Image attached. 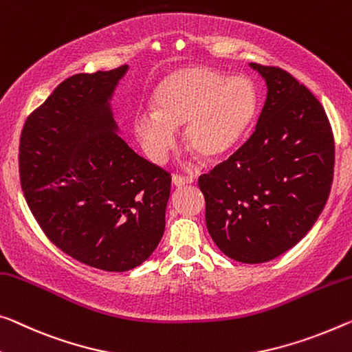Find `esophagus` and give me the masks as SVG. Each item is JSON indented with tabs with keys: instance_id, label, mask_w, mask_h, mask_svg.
<instances>
[{
	"instance_id": "esophagus-1",
	"label": "esophagus",
	"mask_w": 352,
	"mask_h": 352,
	"mask_svg": "<svg viewBox=\"0 0 352 352\" xmlns=\"http://www.w3.org/2000/svg\"><path fill=\"white\" fill-rule=\"evenodd\" d=\"M173 186L175 187H184V186H190V184H193V177L190 176V177H186V176H177V175H175L173 176Z\"/></svg>"
}]
</instances>
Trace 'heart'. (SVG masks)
Instances as JSON below:
<instances>
[{"label":"heart","instance_id":"1","mask_svg":"<svg viewBox=\"0 0 352 352\" xmlns=\"http://www.w3.org/2000/svg\"><path fill=\"white\" fill-rule=\"evenodd\" d=\"M151 113H138L132 131L143 153L162 164L175 146L182 126L184 143L199 157L214 162L234 153L255 127L259 93L247 77L187 66L171 70L149 94Z\"/></svg>","mask_w":352,"mask_h":352}]
</instances>
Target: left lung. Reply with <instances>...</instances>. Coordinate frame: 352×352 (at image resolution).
I'll return each mask as SVG.
<instances>
[{
    "mask_svg": "<svg viewBox=\"0 0 352 352\" xmlns=\"http://www.w3.org/2000/svg\"><path fill=\"white\" fill-rule=\"evenodd\" d=\"M267 85L252 137L199 177L206 226L239 263L277 258L304 237L331 193L335 143L320 100L286 70L250 63Z\"/></svg>",
    "mask_w": 352,
    "mask_h": 352,
    "instance_id": "8db88e82",
    "label": "left lung"
}]
</instances>
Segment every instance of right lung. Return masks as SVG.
Wrapping results in <instances>:
<instances>
[{
    "mask_svg": "<svg viewBox=\"0 0 352 352\" xmlns=\"http://www.w3.org/2000/svg\"><path fill=\"white\" fill-rule=\"evenodd\" d=\"M127 66L77 74L26 120L20 184L31 214L59 250L91 267L124 272L165 231L170 173L118 135L110 100Z\"/></svg>",
    "mask_w": 352,
    "mask_h": 352,
    "instance_id": "1",
    "label": "right lung"
}]
</instances>
